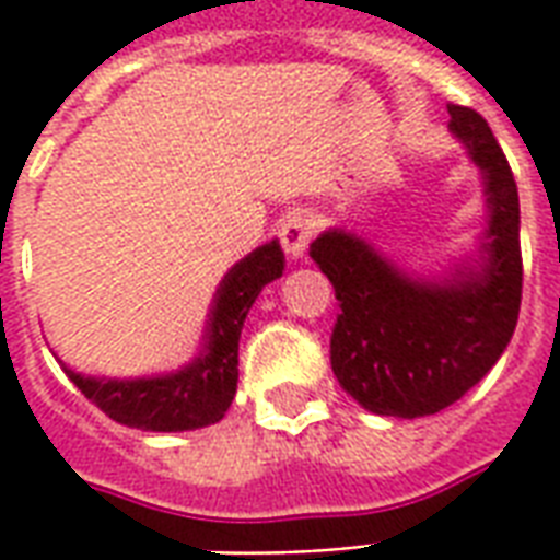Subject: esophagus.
<instances>
[{"label":"esophagus","mask_w":560,"mask_h":560,"mask_svg":"<svg viewBox=\"0 0 560 560\" xmlns=\"http://www.w3.org/2000/svg\"><path fill=\"white\" fill-rule=\"evenodd\" d=\"M314 241V223L305 211H290L279 223V243L290 258H302Z\"/></svg>","instance_id":"34e87169"}]
</instances>
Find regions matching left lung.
<instances>
[{
	"instance_id": "8db88e82",
	"label": "left lung",
	"mask_w": 560,
	"mask_h": 560,
	"mask_svg": "<svg viewBox=\"0 0 560 560\" xmlns=\"http://www.w3.org/2000/svg\"><path fill=\"white\" fill-rule=\"evenodd\" d=\"M450 126L485 170L490 223L481 270L452 281H413L347 232L311 243V258L335 284L331 370L361 408L384 417H425L458 402L511 343L523 299L520 196L488 119L446 105Z\"/></svg>"
}]
</instances>
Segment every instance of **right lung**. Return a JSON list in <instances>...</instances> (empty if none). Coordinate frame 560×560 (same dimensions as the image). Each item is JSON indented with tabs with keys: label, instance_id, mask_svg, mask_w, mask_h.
<instances>
[{
	"label": "right lung",
	"instance_id": "add662e5",
	"mask_svg": "<svg viewBox=\"0 0 560 560\" xmlns=\"http://www.w3.org/2000/svg\"><path fill=\"white\" fill-rule=\"evenodd\" d=\"M284 252L276 241L264 243L237 261L217 288L205 328V349L194 364L158 378H91L63 370L70 382L110 420L143 432H190L223 420L237 390V340L243 319L264 284L279 279Z\"/></svg>",
	"mask_w": 560,
	"mask_h": 560
}]
</instances>
